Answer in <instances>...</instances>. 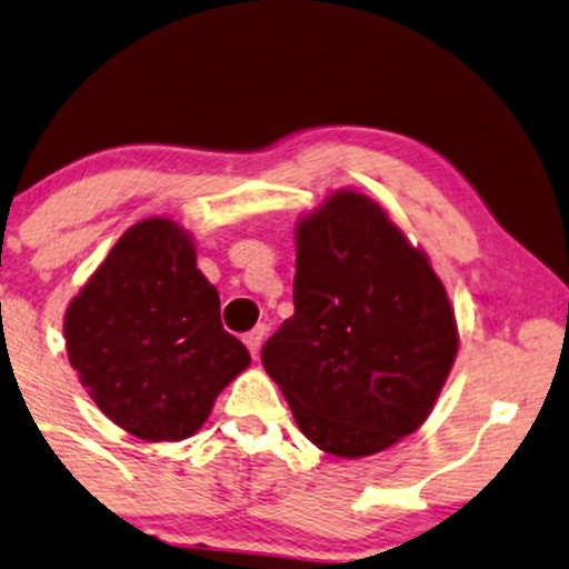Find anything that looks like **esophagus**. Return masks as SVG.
<instances>
[{
  "mask_svg": "<svg viewBox=\"0 0 569 569\" xmlns=\"http://www.w3.org/2000/svg\"><path fill=\"white\" fill-rule=\"evenodd\" d=\"M264 336H268V328H264V325H257L252 332H247V336H244V343H247L249 353H252L254 359H257V356H260V346H262Z\"/></svg>",
  "mask_w": 569,
  "mask_h": 569,
  "instance_id": "34e87169",
  "label": "esophagus"
}]
</instances>
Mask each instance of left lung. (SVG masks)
<instances>
[{
  "label": "left lung",
  "mask_w": 569,
  "mask_h": 569,
  "mask_svg": "<svg viewBox=\"0 0 569 569\" xmlns=\"http://www.w3.org/2000/svg\"><path fill=\"white\" fill-rule=\"evenodd\" d=\"M458 353L429 257L372 197L338 189L297 223L293 317L262 367L309 442L367 458L427 421Z\"/></svg>",
  "instance_id": "1"
}]
</instances>
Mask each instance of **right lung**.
Instances as JSON below:
<instances>
[{"mask_svg": "<svg viewBox=\"0 0 569 569\" xmlns=\"http://www.w3.org/2000/svg\"><path fill=\"white\" fill-rule=\"evenodd\" d=\"M64 343L93 403L146 442L192 437L252 361L223 330L192 233L163 216L121 233L67 307Z\"/></svg>", "mask_w": 569, "mask_h": 569, "instance_id": "1", "label": "right lung"}]
</instances>
